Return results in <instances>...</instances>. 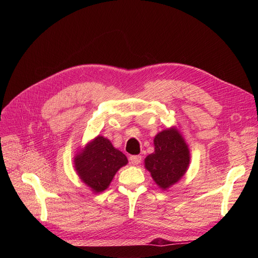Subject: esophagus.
Instances as JSON below:
<instances>
[{
  "instance_id": "34e87169",
  "label": "esophagus",
  "mask_w": 258,
  "mask_h": 258,
  "mask_svg": "<svg viewBox=\"0 0 258 258\" xmlns=\"http://www.w3.org/2000/svg\"><path fill=\"white\" fill-rule=\"evenodd\" d=\"M142 157L140 155H135V156H130V161L132 165H139L141 162Z\"/></svg>"
}]
</instances>
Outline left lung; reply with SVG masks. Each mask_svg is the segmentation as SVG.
Segmentation results:
<instances>
[{"instance_id":"left-lung-1","label":"left lung","mask_w":258,"mask_h":258,"mask_svg":"<svg viewBox=\"0 0 258 258\" xmlns=\"http://www.w3.org/2000/svg\"><path fill=\"white\" fill-rule=\"evenodd\" d=\"M155 152L145 158L154 181L166 189L181 178L189 165V151L175 129L161 131L154 139Z\"/></svg>"}]
</instances>
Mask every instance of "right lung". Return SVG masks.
Listing matches in <instances>:
<instances>
[{"label": "right lung", "mask_w": 258, "mask_h": 258, "mask_svg": "<svg viewBox=\"0 0 258 258\" xmlns=\"http://www.w3.org/2000/svg\"><path fill=\"white\" fill-rule=\"evenodd\" d=\"M75 169L82 181L95 192L103 191L115 173L127 165V157L103 137H98L76 156Z\"/></svg>", "instance_id": "add662e5"}]
</instances>
